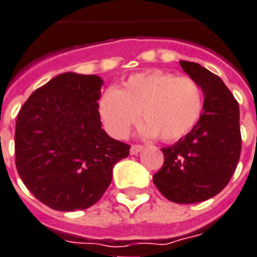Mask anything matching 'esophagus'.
<instances>
[{
  "label": "esophagus",
  "mask_w": 257,
  "mask_h": 257,
  "mask_svg": "<svg viewBox=\"0 0 257 257\" xmlns=\"http://www.w3.org/2000/svg\"><path fill=\"white\" fill-rule=\"evenodd\" d=\"M143 150V146L141 145H133L131 146V149H130V153L131 155H137V154H139Z\"/></svg>",
  "instance_id": "obj_1"
}]
</instances>
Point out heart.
Instances as JSON below:
<instances>
[{
  "mask_svg": "<svg viewBox=\"0 0 257 257\" xmlns=\"http://www.w3.org/2000/svg\"><path fill=\"white\" fill-rule=\"evenodd\" d=\"M202 86L190 77H178L164 70L131 75L119 89L110 87L98 100V114L108 134L126 138L142 118L143 137H159L175 142L190 133L203 111Z\"/></svg>",
  "mask_w": 257,
  "mask_h": 257,
  "instance_id": "heart-1",
  "label": "heart"
}]
</instances>
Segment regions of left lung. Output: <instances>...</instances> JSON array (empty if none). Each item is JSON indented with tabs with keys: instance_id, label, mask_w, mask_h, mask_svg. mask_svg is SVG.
I'll use <instances>...</instances> for the list:
<instances>
[{
	"instance_id": "obj_1",
	"label": "left lung",
	"mask_w": 257,
	"mask_h": 257,
	"mask_svg": "<svg viewBox=\"0 0 257 257\" xmlns=\"http://www.w3.org/2000/svg\"><path fill=\"white\" fill-rule=\"evenodd\" d=\"M199 82L204 104L196 126L175 145L162 149L164 163L153 180L161 194L179 204L204 202L232 178L241 151L239 103L220 78L199 63L180 61Z\"/></svg>"
}]
</instances>
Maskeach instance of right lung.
<instances>
[{"mask_svg": "<svg viewBox=\"0 0 257 257\" xmlns=\"http://www.w3.org/2000/svg\"><path fill=\"white\" fill-rule=\"evenodd\" d=\"M100 86L96 75L59 74L29 96L18 112V175L53 210L95 204L111 183L114 164L128 157L130 146L100 127Z\"/></svg>", "mask_w": 257, "mask_h": 257, "instance_id": "add662e5", "label": "right lung"}]
</instances>
